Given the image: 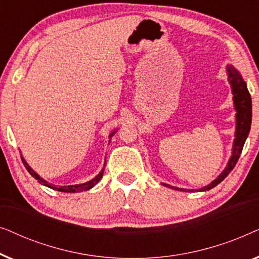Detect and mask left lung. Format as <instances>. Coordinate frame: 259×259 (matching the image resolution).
<instances>
[{
    "mask_svg": "<svg viewBox=\"0 0 259 259\" xmlns=\"http://www.w3.org/2000/svg\"><path fill=\"white\" fill-rule=\"evenodd\" d=\"M228 75H229V82L231 83L232 87V93H233V102H235V108L237 111L236 120H237V127H236V139L233 143V151H232V157L230 158L228 167H226L221 176L217 179L213 180L210 185L205 186L204 189L200 191H207L213 189L214 186H217L219 183H222L226 177L229 176V173L232 171L235 165L238 161L242 153L244 144L247 136H249L250 127H251V119H252V102H251V95L247 91L246 83L244 82V80L240 76V74L233 68L232 66L228 67ZM162 185L166 187H171L175 190L180 191H186L184 189H178V187L169 186L167 184L162 183ZM192 192L193 190H189Z\"/></svg>",
    "mask_w": 259,
    "mask_h": 259,
    "instance_id": "obj_1",
    "label": "left lung"
}]
</instances>
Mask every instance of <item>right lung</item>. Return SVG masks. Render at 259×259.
I'll return each instance as SVG.
<instances>
[{"instance_id":"obj_1","label":"right lung","mask_w":259,"mask_h":259,"mask_svg":"<svg viewBox=\"0 0 259 259\" xmlns=\"http://www.w3.org/2000/svg\"><path fill=\"white\" fill-rule=\"evenodd\" d=\"M115 133V132H114ZM113 136V133L111 134V137ZM22 158V157H21ZM22 162L24 164V166H26V168H27V171L30 173L31 176L34 177L35 179H37V182L40 183V184H42V185H45V186H48V187H51V189H53V190H58V191H60V192H69V193H74V192H82V191H87V190H90V189H92V187H93L94 185H97V184L100 182V179L102 178V175H104V169H102V171L99 173V175L95 177L94 179H92V180H90V182H87V183H84V184H80V185H70V186H56V185H53V184H48L47 182H46L45 179H42L40 176L38 175H36V173H35L33 169H31V167L29 165L27 164L26 162V160H24V159L22 158Z\"/></svg>"}]
</instances>
